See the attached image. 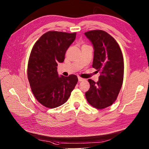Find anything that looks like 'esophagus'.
I'll use <instances>...</instances> for the list:
<instances>
[{
    "mask_svg": "<svg viewBox=\"0 0 149 149\" xmlns=\"http://www.w3.org/2000/svg\"><path fill=\"white\" fill-rule=\"evenodd\" d=\"M78 80H79V82H81V81H83V80H84V79H83V78H82V77H78Z\"/></svg>",
    "mask_w": 149,
    "mask_h": 149,
    "instance_id": "obj_1",
    "label": "esophagus"
}]
</instances>
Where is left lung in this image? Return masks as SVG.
<instances>
[{"label": "left lung", "instance_id": "8db88e82", "mask_svg": "<svg viewBox=\"0 0 149 149\" xmlns=\"http://www.w3.org/2000/svg\"><path fill=\"white\" fill-rule=\"evenodd\" d=\"M85 35L94 49L92 67L101 74L97 82L88 80L90 88L86 97L93 107L105 109L112 105L120 91L124 80V58L118 43L107 32L94 30Z\"/></svg>", "mask_w": 149, "mask_h": 149}]
</instances>
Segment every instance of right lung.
Listing matches in <instances>:
<instances>
[{
	"label": "right lung",
	"instance_id": "right-lung-1",
	"mask_svg": "<svg viewBox=\"0 0 149 149\" xmlns=\"http://www.w3.org/2000/svg\"><path fill=\"white\" fill-rule=\"evenodd\" d=\"M75 37V32L49 31L33 46L27 77L33 95L46 107L54 109L65 103L78 82L75 75L59 77L57 67L58 62L64 61L66 51Z\"/></svg>",
	"mask_w": 149,
	"mask_h": 149
}]
</instances>
